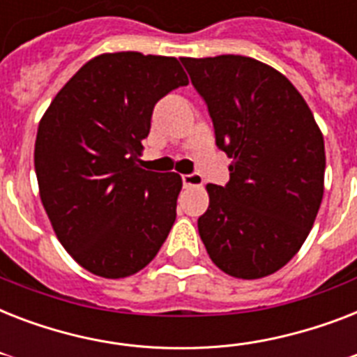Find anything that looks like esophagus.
Masks as SVG:
<instances>
[{
    "mask_svg": "<svg viewBox=\"0 0 357 357\" xmlns=\"http://www.w3.org/2000/svg\"><path fill=\"white\" fill-rule=\"evenodd\" d=\"M181 181H183L185 187H195V185H202V176L198 172H190V174H183L181 176Z\"/></svg>",
    "mask_w": 357,
    "mask_h": 357,
    "instance_id": "1",
    "label": "esophagus"
}]
</instances>
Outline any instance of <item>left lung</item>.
I'll return each instance as SVG.
<instances>
[{"mask_svg":"<svg viewBox=\"0 0 357 357\" xmlns=\"http://www.w3.org/2000/svg\"><path fill=\"white\" fill-rule=\"evenodd\" d=\"M206 102L229 181L207 185L198 231L215 265L257 280L304 244L324 192V139L307 103L278 70L252 57L181 59Z\"/></svg>","mask_w":357,"mask_h":357,"instance_id":"1","label":"left lung"}]
</instances>
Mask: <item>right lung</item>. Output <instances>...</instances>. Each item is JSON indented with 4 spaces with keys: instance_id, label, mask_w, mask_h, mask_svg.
Listing matches in <instances>:
<instances>
[{
    "instance_id": "obj_1",
    "label": "right lung",
    "mask_w": 357,
    "mask_h": 357,
    "mask_svg": "<svg viewBox=\"0 0 357 357\" xmlns=\"http://www.w3.org/2000/svg\"><path fill=\"white\" fill-rule=\"evenodd\" d=\"M187 83L176 57L105 53L59 91L38 123L42 206L66 252L96 276L139 272L172 229L181 178L137 161L155 103Z\"/></svg>"
}]
</instances>
